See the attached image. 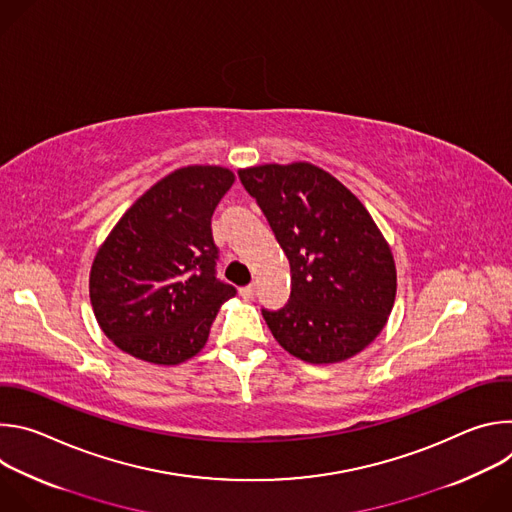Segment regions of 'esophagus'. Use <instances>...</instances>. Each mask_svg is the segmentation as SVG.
<instances>
[{"instance_id": "esophagus-1", "label": "esophagus", "mask_w": 512, "mask_h": 512, "mask_svg": "<svg viewBox=\"0 0 512 512\" xmlns=\"http://www.w3.org/2000/svg\"><path fill=\"white\" fill-rule=\"evenodd\" d=\"M239 296L245 300H251L255 296V285H243L239 287Z\"/></svg>"}]
</instances>
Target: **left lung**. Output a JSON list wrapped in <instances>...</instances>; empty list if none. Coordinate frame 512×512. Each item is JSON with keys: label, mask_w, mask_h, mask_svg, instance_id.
Here are the masks:
<instances>
[{"label": "left lung", "mask_w": 512, "mask_h": 512, "mask_svg": "<svg viewBox=\"0 0 512 512\" xmlns=\"http://www.w3.org/2000/svg\"><path fill=\"white\" fill-rule=\"evenodd\" d=\"M239 178L289 259L287 304L263 310L273 338L312 364L342 362L367 348L397 294L393 253L369 210L310 162L251 166Z\"/></svg>", "instance_id": "1"}]
</instances>
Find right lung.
Here are the masks:
<instances>
[{
    "instance_id": "right-lung-1",
    "label": "right lung",
    "mask_w": 512,
    "mask_h": 512,
    "mask_svg": "<svg viewBox=\"0 0 512 512\" xmlns=\"http://www.w3.org/2000/svg\"><path fill=\"white\" fill-rule=\"evenodd\" d=\"M235 182L223 166H184L143 192L99 247L89 296L123 352L180 364L198 354L218 308L237 289L214 277L210 218Z\"/></svg>"
}]
</instances>
